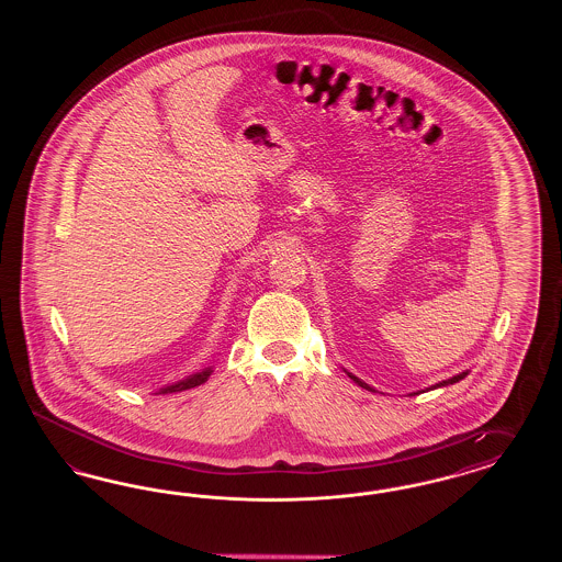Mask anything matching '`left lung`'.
Returning <instances> with one entry per match:
<instances>
[{"mask_svg":"<svg viewBox=\"0 0 562 562\" xmlns=\"http://www.w3.org/2000/svg\"><path fill=\"white\" fill-rule=\"evenodd\" d=\"M344 373L348 374V376H350V379H352V381H355L357 385H360V387H364V390H369V392H374L373 387H371L369 383H364L362 379H358L357 374L348 373L346 369H344ZM468 374H470V371H463V373L453 374L451 379H445V381H439V383H435V385H430V387H426V390L430 392V390H437V387H447V385H453V383H458V381H461V379H465ZM418 393L423 392H414L409 393V395H418Z\"/></svg>","mask_w":562,"mask_h":562,"instance_id":"8db88e82","label":"left lung"}]
</instances>
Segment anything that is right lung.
Masks as SVG:
<instances>
[{"label": "right lung", "mask_w": 562, "mask_h": 562, "mask_svg": "<svg viewBox=\"0 0 562 562\" xmlns=\"http://www.w3.org/2000/svg\"><path fill=\"white\" fill-rule=\"evenodd\" d=\"M214 373V367L210 364V367H204L202 371H198V373H191L186 376V379H179V381H175V383H169V385H165V387H160L156 395H160V393H177V392H186V390H191V387H198V385H202L207 381V376Z\"/></svg>", "instance_id": "obj_1"}]
</instances>
